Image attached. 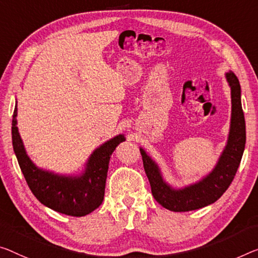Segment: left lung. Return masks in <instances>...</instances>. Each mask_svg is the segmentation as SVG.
I'll return each instance as SVG.
<instances>
[{
  "mask_svg": "<svg viewBox=\"0 0 258 258\" xmlns=\"http://www.w3.org/2000/svg\"><path fill=\"white\" fill-rule=\"evenodd\" d=\"M232 98L231 126L227 144L217 165L208 175L196 183L175 189L164 180L160 168L145 150H141L143 165L151 184V191L158 203L174 212L192 211L215 203L223 196L234 179L239 168L245 145V122L241 105V86L239 79L232 71L226 73Z\"/></svg>",
  "mask_w": 258,
  "mask_h": 258,
  "instance_id": "left-lung-1",
  "label": "left lung"
}]
</instances>
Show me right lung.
Returning a JSON list of instances; mask_svg holds the SVG:
<instances>
[{
	"label": "right lung",
	"mask_w": 258,
	"mask_h": 258,
	"mask_svg": "<svg viewBox=\"0 0 258 258\" xmlns=\"http://www.w3.org/2000/svg\"><path fill=\"white\" fill-rule=\"evenodd\" d=\"M11 134L19 167L31 191L41 204L73 217L86 216L99 208L104 201L110 156L116 146L125 141L123 135H117L94 150L79 175H61L37 167L26 154L17 128V104Z\"/></svg>",
	"instance_id": "add662e5"
}]
</instances>
